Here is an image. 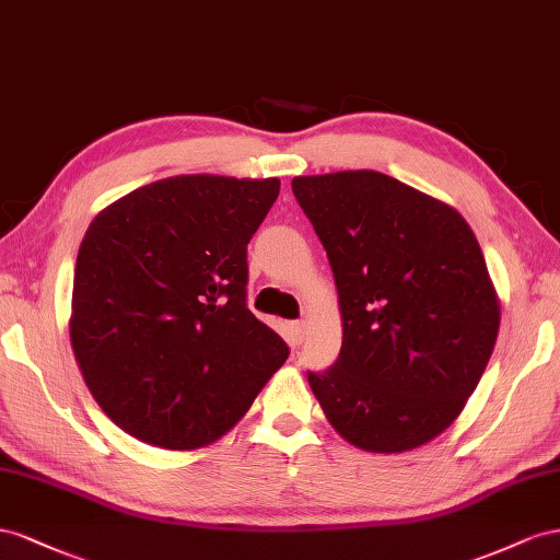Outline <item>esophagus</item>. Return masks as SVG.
I'll return each mask as SVG.
<instances>
[{"mask_svg": "<svg viewBox=\"0 0 560 560\" xmlns=\"http://www.w3.org/2000/svg\"><path fill=\"white\" fill-rule=\"evenodd\" d=\"M305 332H307V324H305V322L291 324V338H293L295 345H300L302 340H305Z\"/></svg>", "mask_w": 560, "mask_h": 560, "instance_id": "obj_1", "label": "esophagus"}]
</instances>
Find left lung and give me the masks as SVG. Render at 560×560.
I'll use <instances>...</instances> for the list:
<instances>
[{
  "mask_svg": "<svg viewBox=\"0 0 560 560\" xmlns=\"http://www.w3.org/2000/svg\"><path fill=\"white\" fill-rule=\"evenodd\" d=\"M322 238L342 316L340 357L310 387L369 453L434 441L465 410L500 330V300L467 220L377 171L291 183Z\"/></svg>",
  "mask_w": 560,
  "mask_h": 560,
  "instance_id": "obj_1",
  "label": "left lung"
}]
</instances>
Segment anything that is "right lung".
Instances as JSON below:
<instances>
[{
	"instance_id": "1",
	"label": "right lung",
	"mask_w": 560,
	"mask_h": 560,
	"mask_svg": "<svg viewBox=\"0 0 560 560\" xmlns=\"http://www.w3.org/2000/svg\"><path fill=\"white\" fill-rule=\"evenodd\" d=\"M279 187L173 175L93 218L77 253L70 342L126 434L166 451L211 445L289 359L246 305V246Z\"/></svg>"
}]
</instances>
